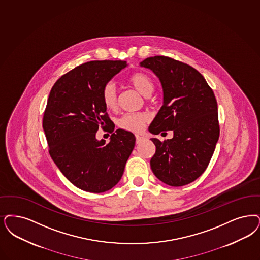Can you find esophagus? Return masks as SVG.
<instances>
[{
  "instance_id": "obj_1",
  "label": "esophagus",
  "mask_w": 260,
  "mask_h": 260,
  "mask_svg": "<svg viewBox=\"0 0 260 260\" xmlns=\"http://www.w3.org/2000/svg\"><path fill=\"white\" fill-rule=\"evenodd\" d=\"M135 138H136V144L141 143V142L145 139V137H144V136H141V135H136Z\"/></svg>"
}]
</instances>
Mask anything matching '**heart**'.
Wrapping results in <instances>:
<instances>
[{
    "label": "heart",
    "instance_id": "b5f03b06",
    "mask_svg": "<svg viewBox=\"0 0 260 260\" xmlns=\"http://www.w3.org/2000/svg\"><path fill=\"white\" fill-rule=\"evenodd\" d=\"M128 83L131 84L137 92L148 96L154 91L155 85L153 79L145 73H135L128 78ZM102 100L104 106L108 110H115L117 108L118 99L117 90L114 84H106L102 92ZM148 118L141 113H126L124 114L118 121V125L128 132L139 133L145 125Z\"/></svg>",
    "mask_w": 260,
    "mask_h": 260
}]
</instances>
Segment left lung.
<instances>
[{
  "mask_svg": "<svg viewBox=\"0 0 260 260\" xmlns=\"http://www.w3.org/2000/svg\"><path fill=\"white\" fill-rule=\"evenodd\" d=\"M140 67L156 74L164 91V104L149 132L173 131V137L162 142L151 138L156 146L151 168L168 186H185L206 170L214 154L219 136L217 100L203 75L185 62L155 56Z\"/></svg>",
  "mask_w": 260,
  "mask_h": 260,
  "instance_id": "obj_1",
  "label": "left lung"
}]
</instances>
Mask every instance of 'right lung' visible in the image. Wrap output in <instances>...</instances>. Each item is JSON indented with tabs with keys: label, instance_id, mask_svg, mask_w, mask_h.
Returning a JSON list of instances; mask_svg holds the SVG:
<instances>
[{
	"label": "right lung",
	"instance_id": "right-lung-1",
	"mask_svg": "<svg viewBox=\"0 0 260 260\" xmlns=\"http://www.w3.org/2000/svg\"><path fill=\"white\" fill-rule=\"evenodd\" d=\"M125 61L85 62L61 76L50 91L42 127L53 161L75 187L100 193L117 185L135 144L133 133L114 132L102 92ZM112 134L98 141V127Z\"/></svg>",
	"mask_w": 260,
	"mask_h": 260
}]
</instances>
